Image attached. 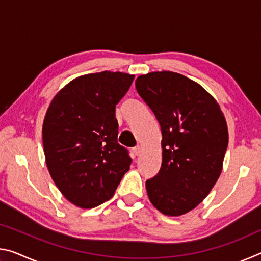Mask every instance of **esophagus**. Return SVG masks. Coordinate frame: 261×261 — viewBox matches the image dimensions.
Masks as SVG:
<instances>
[{
	"instance_id": "obj_1",
	"label": "esophagus",
	"mask_w": 261,
	"mask_h": 261,
	"mask_svg": "<svg viewBox=\"0 0 261 261\" xmlns=\"http://www.w3.org/2000/svg\"><path fill=\"white\" fill-rule=\"evenodd\" d=\"M132 152H134L136 156H138V155H140V153H141V147L136 146V147H134V149H132Z\"/></svg>"
}]
</instances>
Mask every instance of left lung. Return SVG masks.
I'll return each mask as SVG.
<instances>
[{
    "mask_svg": "<svg viewBox=\"0 0 261 261\" xmlns=\"http://www.w3.org/2000/svg\"><path fill=\"white\" fill-rule=\"evenodd\" d=\"M136 88L162 134V163L155 177L146 180L148 199L165 215L187 214L208 196L222 171L226 117L214 96L183 74H141Z\"/></svg>",
    "mask_w": 261,
    "mask_h": 261,
    "instance_id": "obj_1",
    "label": "left lung"
}]
</instances>
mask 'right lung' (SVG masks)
Returning <instances> with one entry per match:
<instances>
[{
  "instance_id": "add662e5",
  "label": "right lung",
  "mask_w": 261,
  "mask_h": 261,
  "mask_svg": "<svg viewBox=\"0 0 261 261\" xmlns=\"http://www.w3.org/2000/svg\"><path fill=\"white\" fill-rule=\"evenodd\" d=\"M134 74L102 71L72 79L57 92L42 124L48 171L74 206L93 208L114 196L131 159L117 143L115 106Z\"/></svg>"
}]
</instances>
